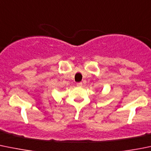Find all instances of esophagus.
<instances>
[{"instance_id": "esophagus-1", "label": "esophagus", "mask_w": 151, "mask_h": 151, "mask_svg": "<svg viewBox=\"0 0 151 151\" xmlns=\"http://www.w3.org/2000/svg\"><path fill=\"white\" fill-rule=\"evenodd\" d=\"M77 86H78V87H82V86H83V83H77Z\"/></svg>"}]
</instances>
